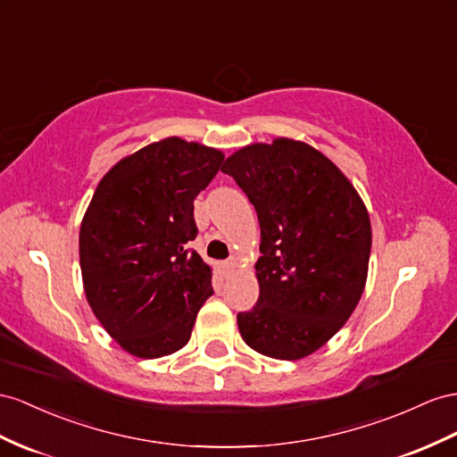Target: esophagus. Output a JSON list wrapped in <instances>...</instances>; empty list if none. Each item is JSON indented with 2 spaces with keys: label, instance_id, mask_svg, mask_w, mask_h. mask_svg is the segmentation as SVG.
Segmentation results:
<instances>
[{
  "label": "esophagus",
  "instance_id": "34e87169",
  "mask_svg": "<svg viewBox=\"0 0 457 457\" xmlns=\"http://www.w3.org/2000/svg\"><path fill=\"white\" fill-rule=\"evenodd\" d=\"M236 268H237V261H236V259H229L228 262H224V270H226L228 274H231L233 270H236Z\"/></svg>",
  "mask_w": 457,
  "mask_h": 457
}]
</instances>
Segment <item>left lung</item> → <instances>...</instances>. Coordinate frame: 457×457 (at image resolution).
<instances>
[{"instance_id": "left-lung-1", "label": "left lung", "mask_w": 457, "mask_h": 457, "mask_svg": "<svg viewBox=\"0 0 457 457\" xmlns=\"http://www.w3.org/2000/svg\"><path fill=\"white\" fill-rule=\"evenodd\" d=\"M221 171L249 196L261 224V295L237 314L241 337L272 359L307 357L337 334L365 291L367 206L330 158L295 138L243 146Z\"/></svg>"}]
</instances>
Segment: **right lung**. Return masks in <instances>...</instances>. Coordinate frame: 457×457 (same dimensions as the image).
Masks as SVG:
<instances>
[{
    "mask_svg": "<svg viewBox=\"0 0 457 457\" xmlns=\"http://www.w3.org/2000/svg\"><path fill=\"white\" fill-rule=\"evenodd\" d=\"M224 152L168 137L121 158L100 179L79 231L88 305L113 340L140 359L187 345L212 291L196 237L195 196Z\"/></svg>",
    "mask_w": 457,
    "mask_h": 457,
    "instance_id": "1",
    "label": "right lung"
}]
</instances>
